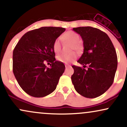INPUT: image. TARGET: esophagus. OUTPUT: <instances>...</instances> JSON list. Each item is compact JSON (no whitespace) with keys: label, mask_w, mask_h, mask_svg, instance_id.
Returning a JSON list of instances; mask_svg holds the SVG:
<instances>
[{"label":"esophagus","mask_w":127,"mask_h":127,"mask_svg":"<svg viewBox=\"0 0 127 127\" xmlns=\"http://www.w3.org/2000/svg\"><path fill=\"white\" fill-rule=\"evenodd\" d=\"M65 67H71V65H68V64H65Z\"/></svg>","instance_id":"esophagus-1"}]
</instances>
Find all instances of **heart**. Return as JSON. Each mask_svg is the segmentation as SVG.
Instances as JSON below:
<instances>
[{"label": "heart", "mask_w": 127, "mask_h": 127, "mask_svg": "<svg viewBox=\"0 0 127 127\" xmlns=\"http://www.w3.org/2000/svg\"><path fill=\"white\" fill-rule=\"evenodd\" d=\"M62 39H64L65 41H68L72 43V49H75L78 52H80L82 51V45L81 42H80V36L76 32L73 31L65 32L64 34L63 35ZM52 48H53L54 51L55 53L58 54L60 52L62 46H61L60 39H57L54 42ZM76 58V54L75 52H72L68 54H62L59 55V56H57V59L59 62L64 63H68L72 62Z\"/></svg>", "instance_id": "1"}]
</instances>
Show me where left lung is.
I'll use <instances>...</instances> for the list:
<instances>
[{
	"label": "left lung",
	"mask_w": 127,
	"mask_h": 127,
	"mask_svg": "<svg viewBox=\"0 0 127 127\" xmlns=\"http://www.w3.org/2000/svg\"><path fill=\"white\" fill-rule=\"evenodd\" d=\"M82 37L84 53L78 62L85 68L72 65L71 77L75 90L87 98L102 95L110 88L117 69L118 59L113 43L107 34L92 27L73 28Z\"/></svg>",
	"instance_id": "8db88e82"
}]
</instances>
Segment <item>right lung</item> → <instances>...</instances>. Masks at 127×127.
Masks as SVG:
<instances>
[{
    "label": "right lung",
    "mask_w": 127,
    "mask_h": 127,
    "mask_svg": "<svg viewBox=\"0 0 127 127\" xmlns=\"http://www.w3.org/2000/svg\"><path fill=\"white\" fill-rule=\"evenodd\" d=\"M65 30L55 27L34 29L25 33L15 46L13 72L21 88L29 95L43 97L56 88L65 65L55 60L52 45ZM46 62L52 63L50 68L46 67Z\"/></svg>",
    "instance_id": "add662e5"
}]
</instances>
